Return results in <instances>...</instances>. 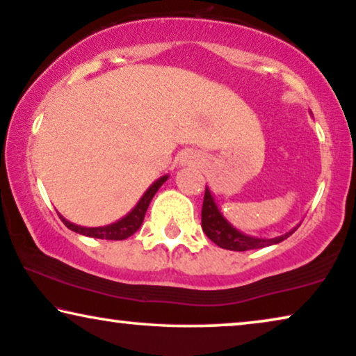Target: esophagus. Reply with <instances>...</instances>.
I'll use <instances>...</instances> for the list:
<instances>
[{
	"label": "esophagus",
	"instance_id": "obj_1",
	"mask_svg": "<svg viewBox=\"0 0 356 356\" xmlns=\"http://www.w3.org/2000/svg\"><path fill=\"white\" fill-rule=\"evenodd\" d=\"M200 161H202L200 154H198L197 151H193V149H187L181 154V164L182 165H195V164H200Z\"/></svg>",
	"mask_w": 356,
	"mask_h": 356
}]
</instances>
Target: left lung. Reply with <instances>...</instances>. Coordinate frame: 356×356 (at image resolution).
<instances>
[{"mask_svg": "<svg viewBox=\"0 0 356 356\" xmlns=\"http://www.w3.org/2000/svg\"><path fill=\"white\" fill-rule=\"evenodd\" d=\"M298 226L293 227L291 231H288L285 234L277 236V238H255V236L245 234L243 231L236 229V227L226 220L220 208H218L215 197H213L210 188H205V198H203L202 207V229L203 233H205L216 245H220L221 249L244 252V250L250 249L268 248V245L278 244L282 243V241H285L286 238H290V236L298 229Z\"/></svg>", "mask_w": 356, "mask_h": 356, "instance_id": "left-lung-1", "label": "left lung"}]
</instances>
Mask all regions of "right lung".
I'll return each instance as SVG.
<instances>
[{
  "label": "right lung",
  "mask_w": 356,
  "mask_h": 356,
  "mask_svg": "<svg viewBox=\"0 0 356 356\" xmlns=\"http://www.w3.org/2000/svg\"><path fill=\"white\" fill-rule=\"evenodd\" d=\"M168 179H169V175L165 174V175H163V177H159L158 181L151 184V186L148 187V191H146L143 193V197L138 200V203H136V205L131 208V210L127 213L125 216L120 218V220L115 222H111V225H107V226H97V227L79 226V225H74V222L66 220V218L61 216L60 213H58V216H60V220L63 221V225L68 227V229L74 231V233H78V234L88 236V238L108 239V241L127 239V238H130L131 234H135L136 231L140 229V226L143 225L146 210H148L151 200H153L156 192L159 191V187L163 186Z\"/></svg>",
  "instance_id": "1"
}]
</instances>
